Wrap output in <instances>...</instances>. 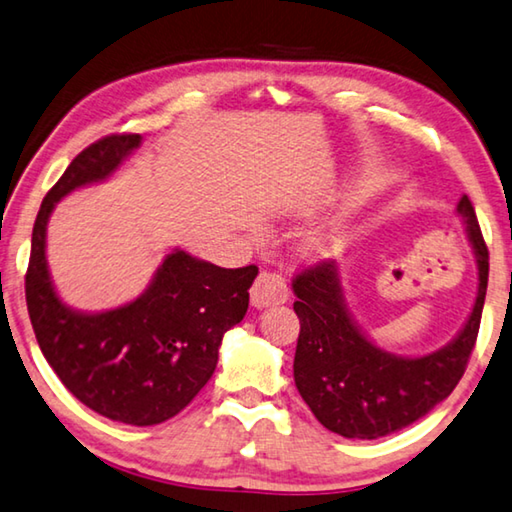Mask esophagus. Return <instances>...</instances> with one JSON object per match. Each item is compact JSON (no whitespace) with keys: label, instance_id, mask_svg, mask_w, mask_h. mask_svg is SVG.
<instances>
[{"label":"esophagus","instance_id":"esophagus-1","mask_svg":"<svg viewBox=\"0 0 512 512\" xmlns=\"http://www.w3.org/2000/svg\"><path fill=\"white\" fill-rule=\"evenodd\" d=\"M250 300H253L255 307L287 303L289 300L287 280L275 271H259L255 285L250 289Z\"/></svg>","mask_w":512,"mask_h":512}]
</instances>
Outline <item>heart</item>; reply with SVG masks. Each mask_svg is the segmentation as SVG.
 Instances as JSON below:
<instances>
[{
	"instance_id": "obj_1",
	"label": "heart",
	"mask_w": 512,
	"mask_h": 512,
	"mask_svg": "<svg viewBox=\"0 0 512 512\" xmlns=\"http://www.w3.org/2000/svg\"><path fill=\"white\" fill-rule=\"evenodd\" d=\"M323 246V239H312V248L319 250Z\"/></svg>"
}]
</instances>
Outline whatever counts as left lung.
I'll list each match as a JSON object with an SVG mask.
<instances>
[{
  "label": "left lung",
  "instance_id": "1",
  "mask_svg": "<svg viewBox=\"0 0 512 512\" xmlns=\"http://www.w3.org/2000/svg\"><path fill=\"white\" fill-rule=\"evenodd\" d=\"M458 214L478 264L476 303L460 335L424 358H399L362 335L344 305L335 262L321 259L291 280L300 319L294 380L328 431L351 440L385 437L428 415L460 383L481 326L490 255L467 196Z\"/></svg>",
  "mask_w": 512,
  "mask_h": 512
}]
</instances>
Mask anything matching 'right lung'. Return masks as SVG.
I'll return each mask as SVG.
<instances>
[{
	"mask_svg": "<svg viewBox=\"0 0 512 512\" xmlns=\"http://www.w3.org/2000/svg\"><path fill=\"white\" fill-rule=\"evenodd\" d=\"M139 145V134H111L70 161L36 216L24 294L40 351L68 392L107 419L154 426L212 378L223 335L248 310L257 266L221 269L175 250L134 303L100 314L61 303L45 259L52 209L77 186L111 175Z\"/></svg>",
	"mask_w": 512,
	"mask_h": 512,
	"instance_id": "add662e5",
	"label": "right lung"
}]
</instances>
